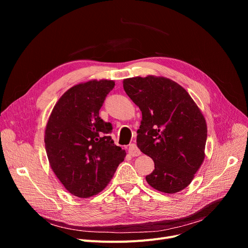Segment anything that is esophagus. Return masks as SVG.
I'll use <instances>...</instances> for the list:
<instances>
[{
  "label": "esophagus",
  "instance_id": "esophagus-1",
  "mask_svg": "<svg viewBox=\"0 0 248 248\" xmlns=\"http://www.w3.org/2000/svg\"><path fill=\"white\" fill-rule=\"evenodd\" d=\"M128 153L131 154L133 157H137V155H140V149L137 147L136 144H131L128 147Z\"/></svg>",
  "mask_w": 248,
  "mask_h": 248
}]
</instances>
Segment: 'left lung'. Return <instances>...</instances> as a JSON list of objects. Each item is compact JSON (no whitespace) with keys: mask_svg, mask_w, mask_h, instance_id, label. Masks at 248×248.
Returning <instances> with one entry per match:
<instances>
[{"mask_svg":"<svg viewBox=\"0 0 248 248\" xmlns=\"http://www.w3.org/2000/svg\"><path fill=\"white\" fill-rule=\"evenodd\" d=\"M124 89L141 111L137 145L155 163L146 177L154 189L186 188L204 161L207 125L187 91L165 77L126 78Z\"/></svg>","mask_w":248,"mask_h":248,"instance_id":"8db88e82","label":"left lung"}]
</instances>
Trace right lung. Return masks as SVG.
Here are the masks:
<instances>
[{
    "instance_id": "obj_1",
    "label": "right lung",
    "mask_w": 248,
    "mask_h": 248,
    "mask_svg": "<svg viewBox=\"0 0 248 248\" xmlns=\"http://www.w3.org/2000/svg\"><path fill=\"white\" fill-rule=\"evenodd\" d=\"M114 87L112 80H91L65 93L51 112L45 149L52 170L74 196L88 198L108 185L125 151L114 145L110 123L99 109Z\"/></svg>"
}]
</instances>
